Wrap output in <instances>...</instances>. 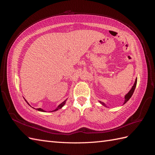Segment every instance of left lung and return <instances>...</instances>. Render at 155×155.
Segmentation results:
<instances>
[{
	"instance_id": "obj_1",
	"label": "left lung",
	"mask_w": 155,
	"mask_h": 155,
	"mask_svg": "<svg viewBox=\"0 0 155 155\" xmlns=\"http://www.w3.org/2000/svg\"><path fill=\"white\" fill-rule=\"evenodd\" d=\"M137 78L136 79V80H135V82H134V85H133V86L132 87V88H131L130 90L129 91V92L125 96V101H124V104H126V103L129 100V99L131 97V96H132V95L133 94L134 91V90H135L136 86H137ZM100 104H101L102 105H104V106H105V107H107L104 102H102V101H100Z\"/></svg>"
}]
</instances>
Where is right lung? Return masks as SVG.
I'll return each mask as SVG.
<instances>
[{
  "mask_svg": "<svg viewBox=\"0 0 155 155\" xmlns=\"http://www.w3.org/2000/svg\"><path fill=\"white\" fill-rule=\"evenodd\" d=\"M25 101L27 102V101L25 100ZM66 101H67V100H64L63 102H62L61 103V104H59V105H58V107H57V108H56V109H55V110H52V111H49V112H54V111H56V110H59V109H61V108L64 105V104H65V103H66ZM27 104H28L29 105H30V104H28V103L27 102ZM36 110H38L39 111H41V112H46L45 110H44L43 109H41V108H39V109H37Z\"/></svg>",
  "mask_w": 155,
  "mask_h": 155,
  "instance_id": "right-lung-1",
  "label": "right lung"
}]
</instances>
